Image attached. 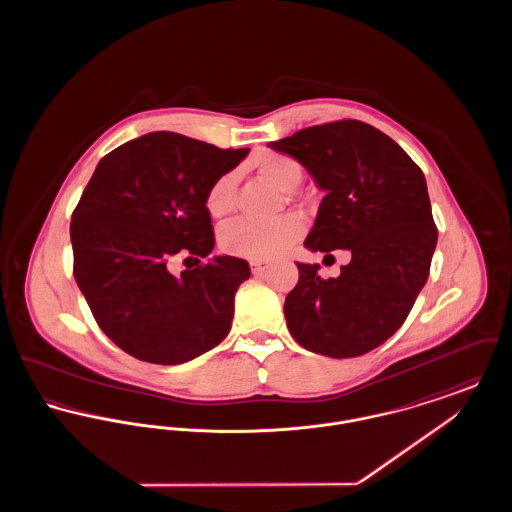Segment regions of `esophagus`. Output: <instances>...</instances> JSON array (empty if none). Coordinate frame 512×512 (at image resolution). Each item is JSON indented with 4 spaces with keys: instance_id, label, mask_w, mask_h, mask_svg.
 Masks as SVG:
<instances>
[{
    "instance_id": "1",
    "label": "esophagus",
    "mask_w": 512,
    "mask_h": 512,
    "mask_svg": "<svg viewBox=\"0 0 512 512\" xmlns=\"http://www.w3.org/2000/svg\"><path fill=\"white\" fill-rule=\"evenodd\" d=\"M249 267H251V272L255 274V276H261L265 270H267V263H263V261H251L249 263Z\"/></svg>"
}]
</instances>
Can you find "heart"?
Returning a JSON list of instances; mask_svg holds the SVG:
<instances>
[{
  "label": "heart",
  "mask_w": 512,
  "mask_h": 512,
  "mask_svg": "<svg viewBox=\"0 0 512 512\" xmlns=\"http://www.w3.org/2000/svg\"><path fill=\"white\" fill-rule=\"evenodd\" d=\"M251 167L261 178H265L278 190L290 192L301 180V165L290 155L276 151H259L251 159ZM205 209L209 217L224 220L236 209V174L224 172L219 176L205 194ZM303 222L293 215L282 217L274 222H255L240 220L228 226L220 234V245L228 255L251 259V261H268L286 253L301 236Z\"/></svg>",
  "instance_id": "b5f03b06"
}]
</instances>
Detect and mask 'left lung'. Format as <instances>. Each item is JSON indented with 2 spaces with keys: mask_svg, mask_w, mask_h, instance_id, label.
Listing matches in <instances>:
<instances>
[{
  "mask_svg": "<svg viewBox=\"0 0 512 512\" xmlns=\"http://www.w3.org/2000/svg\"><path fill=\"white\" fill-rule=\"evenodd\" d=\"M268 146L292 155L324 190L305 247L351 251L338 278L297 263L299 280L284 303L290 334L326 357L365 355L401 328L428 280L438 228L426 178L390 136L353 119Z\"/></svg>",
  "mask_w": 512,
  "mask_h": 512,
  "instance_id": "left-lung-1",
  "label": "left lung"
}]
</instances>
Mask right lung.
I'll return each instance as SVG.
<instances>
[{"label": "right lung", "mask_w": 512, "mask_h": 512, "mask_svg": "<svg viewBox=\"0 0 512 512\" xmlns=\"http://www.w3.org/2000/svg\"><path fill=\"white\" fill-rule=\"evenodd\" d=\"M247 153L149 132L99 161L71 222L74 280L99 328L128 355L180 365L230 332L247 261L213 257L180 276L169 263L178 253L201 263L213 251L205 194Z\"/></svg>", "instance_id": "right-lung-1"}]
</instances>
